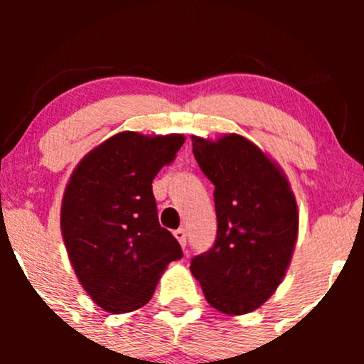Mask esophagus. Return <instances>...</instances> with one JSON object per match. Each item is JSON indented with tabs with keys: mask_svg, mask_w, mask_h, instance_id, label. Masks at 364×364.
<instances>
[{
	"mask_svg": "<svg viewBox=\"0 0 364 364\" xmlns=\"http://www.w3.org/2000/svg\"><path fill=\"white\" fill-rule=\"evenodd\" d=\"M174 237H176V240L179 241L181 248H185V246H186V232H185V229H176V231H174Z\"/></svg>",
	"mask_w": 364,
	"mask_h": 364,
	"instance_id": "34e87169",
	"label": "esophagus"
}]
</instances>
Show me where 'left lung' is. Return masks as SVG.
<instances>
[{
  "instance_id": "obj_1",
  "label": "left lung",
  "mask_w": 364,
  "mask_h": 364,
  "mask_svg": "<svg viewBox=\"0 0 364 364\" xmlns=\"http://www.w3.org/2000/svg\"><path fill=\"white\" fill-rule=\"evenodd\" d=\"M191 145L214 185L217 236L190 270L210 306L245 315L272 296L289 265L298 236L294 195L277 166L243 136H193Z\"/></svg>"
}]
</instances>
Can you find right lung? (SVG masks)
Listing matches in <instances>:
<instances>
[{
    "label": "right lung",
    "mask_w": 364,
    "mask_h": 364,
    "mask_svg": "<svg viewBox=\"0 0 364 364\" xmlns=\"http://www.w3.org/2000/svg\"><path fill=\"white\" fill-rule=\"evenodd\" d=\"M185 136L123 132L94 149L75 169L61 205V232L75 274L109 313L150 301L181 246L157 217L152 181Z\"/></svg>",
    "instance_id": "obj_1"
}]
</instances>
